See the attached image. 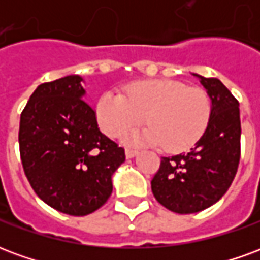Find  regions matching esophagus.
Returning <instances> with one entry per match:
<instances>
[{"label": "esophagus", "instance_id": "1", "mask_svg": "<svg viewBox=\"0 0 260 260\" xmlns=\"http://www.w3.org/2000/svg\"><path fill=\"white\" fill-rule=\"evenodd\" d=\"M136 154H138V150H134V149H126V150H125V156H126V158L135 157Z\"/></svg>", "mask_w": 260, "mask_h": 260}]
</instances>
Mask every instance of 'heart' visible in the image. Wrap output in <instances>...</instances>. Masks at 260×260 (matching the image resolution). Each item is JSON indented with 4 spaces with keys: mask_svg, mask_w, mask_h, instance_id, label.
Wrapping results in <instances>:
<instances>
[{
    "mask_svg": "<svg viewBox=\"0 0 260 260\" xmlns=\"http://www.w3.org/2000/svg\"><path fill=\"white\" fill-rule=\"evenodd\" d=\"M149 126L126 136L129 145L149 143L169 153L182 152L201 139L212 118V100L198 86L171 79L134 82L119 94L104 91L94 118L108 138H119L143 121Z\"/></svg>",
    "mask_w": 260,
    "mask_h": 260,
    "instance_id": "b5f03b06",
    "label": "heart"
}]
</instances>
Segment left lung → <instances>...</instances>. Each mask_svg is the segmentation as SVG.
Listing matches in <instances>:
<instances>
[{
    "mask_svg": "<svg viewBox=\"0 0 260 260\" xmlns=\"http://www.w3.org/2000/svg\"><path fill=\"white\" fill-rule=\"evenodd\" d=\"M193 75L212 100L209 126L188 153L161 157L152 180L156 201L180 214L201 212L220 201L234 180L241 156L240 103L217 78Z\"/></svg>",
    "mask_w": 260,
    "mask_h": 260,
    "instance_id": "left-lung-1",
    "label": "left lung"
}]
</instances>
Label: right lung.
Segmentation results:
<instances>
[{
  "label": "right lung",
  "instance_id": "right-lung-1",
  "mask_svg": "<svg viewBox=\"0 0 260 260\" xmlns=\"http://www.w3.org/2000/svg\"><path fill=\"white\" fill-rule=\"evenodd\" d=\"M79 75L37 86L20 114L22 166L36 195L55 210L86 216L113 192L111 175L125 152L103 135L82 99Z\"/></svg>",
  "mask_w": 260,
  "mask_h": 260
}]
</instances>
